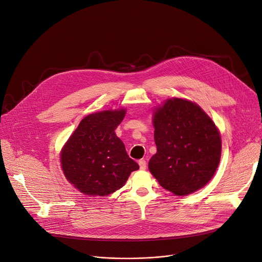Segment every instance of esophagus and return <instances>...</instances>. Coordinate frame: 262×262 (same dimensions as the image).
Instances as JSON below:
<instances>
[{"mask_svg":"<svg viewBox=\"0 0 262 262\" xmlns=\"http://www.w3.org/2000/svg\"><path fill=\"white\" fill-rule=\"evenodd\" d=\"M138 165H139L140 170H146V168H147V162H146L145 159H140L139 162H138Z\"/></svg>","mask_w":262,"mask_h":262,"instance_id":"esophagus-1","label":"esophagus"}]
</instances>
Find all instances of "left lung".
Instances as JSON below:
<instances>
[{"label":"left lung","instance_id":"1","mask_svg":"<svg viewBox=\"0 0 262 262\" xmlns=\"http://www.w3.org/2000/svg\"><path fill=\"white\" fill-rule=\"evenodd\" d=\"M157 152L149 170L175 195H188L207 185L219 165L220 135L212 119L192 102L168 99L154 114Z\"/></svg>","mask_w":262,"mask_h":262}]
</instances>
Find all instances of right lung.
Returning <instances> with one entry per match:
<instances>
[{
	"label": "right lung",
	"mask_w": 262,
	"mask_h": 262,
	"mask_svg": "<svg viewBox=\"0 0 262 262\" xmlns=\"http://www.w3.org/2000/svg\"><path fill=\"white\" fill-rule=\"evenodd\" d=\"M125 113L122 109L86 116L64 147L61 155L64 174L79 192L111 194L125 185L132 171L139 169L114 132Z\"/></svg>",
	"instance_id": "right-lung-1"
}]
</instances>
